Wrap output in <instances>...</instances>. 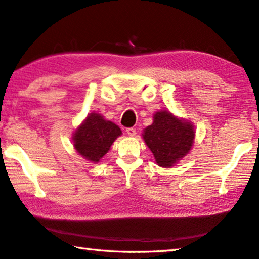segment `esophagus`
Segmentation results:
<instances>
[{
	"label": "esophagus",
	"mask_w": 259,
	"mask_h": 259,
	"mask_svg": "<svg viewBox=\"0 0 259 259\" xmlns=\"http://www.w3.org/2000/svg\"><path fill=\"white\" fill-rule=\"evenodd\" d=\"M126 133L130 135V137H135V134H137V131L133 127H130V128H126Z\"/></svg>",
	"instance_id": "34e87169"
}]
</instances>
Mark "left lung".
<instances>
[{
    "label": "left lung",
    "instance_id": "8db88e82",
    "mask_svg": "<svg viewBox=\"0 0 259 259\" xmlns=\"http://www.w3.org/2000/svg\"><path fill=\"white\" fill-rule=\"evenodd\" d=\"M142 138L157 165L170 168L191 150L196 131L190 120L175 116L169 110H159L153 115L152 124L143 130Z\"/></svg>",
    "mask_w": 259,
    "mask_h": 259
}]
</instances>
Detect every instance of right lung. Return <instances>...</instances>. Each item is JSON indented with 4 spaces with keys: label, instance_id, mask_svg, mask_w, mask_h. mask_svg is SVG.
<instances>
[{
    "label": "right lung",
    "instance_id": "1",
    "mask_svg": "<svg viewBox=\"0 0 259 259\" xmlns=\"http://www.w3.org/2000/svg\"><path fill=\"white\" fill-rule=\"evenodd\" d=\"M121 134L119 126L93 111L72 133V143L75 150L86 160L99 162Z\"/></svg>",
    "mask_w": 259,
    "mask_h": 259
}]
</instances>
